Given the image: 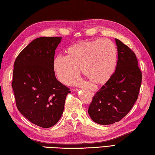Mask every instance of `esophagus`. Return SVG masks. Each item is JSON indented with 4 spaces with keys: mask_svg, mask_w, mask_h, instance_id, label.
<instances>
[{
    "mask_svg": "<svg viewBox=\"0 0 155 155\" xmlns=\"http://www.w3.org/2000/svg\"><path fill=\"white\" fill-rule=\"evenodd\" d=\"M90 94H91L92 95H93V94H94V93H93V92H90Z\"/></svg>",
    "mask_w": 155,
    "mask_h": 155,
    "instance_id": "obj_1",
    "label": "esophagus"
}]
</instances>
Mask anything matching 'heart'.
<instances>
[{
	"mask_svg": "<svg viewBox=\"0 0 155 155\" xmlns=\"http://www.w3.org/2000/svg\"><path fill=\"white\" fill-rule=\"evenodd\" d=\"M117 53L113 43L107 39L80 41L68 48L66 56H57L53 67L59 80L66 85L77 84L80 69L92 86L104 84L115 71Z\"/></svg>",
	"mask_w": 155,
	"mask_h": 155,
	"instance_id": "obj_1",
	"label": "heart"
}]
</instances>
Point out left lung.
<instances>
[{
	"mask_svg": "<svg viewBox=\"0 0 155 155\" xmlns=\"http://www.w3.org/2000/svg\"><path fill=\"white\" fill-rule=\"evenodd\" d=\"M117 63L112 77L93 96L88 113L96 124H113L121 120L138 97L142 72L134 52L115 39Z\"/></svg>",
	"mask_w": 155,
	"mask_h": 155,
	"instance_id": "left-lung-1",
	"label": "left lung"
}]
</instances>
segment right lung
Listing matches in <instances>:
<instances>
[{
	"mask_svg": "<svg viewBox=\"0 0 155 155\" xmlns=\"http://www.w3.org/2000/svg\"><path fill=\"white\" fill-rule=\"evenodd\" d=\"M61 37H40L23 48L14 63L12 86L17 109L44 128L62 115L69 87L57 80L53 62Z\"/></svg>",
	"mask_w": 155,
	"mask_h": 155,
	"instance_id": "obj_1",
	"label": "right lung"
}]
</instances>
